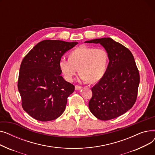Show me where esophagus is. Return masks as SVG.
I'll return each instance as SVG.
<instances>
[{"mask_svg": "<svg viewBox=\"0 0 155 155\" xmlns=\"http://www.w3.org/2000/svg\"><path fill=\"white\" fill-rule=\"evenodd\" d=\"M82 86H80V85H76L75 86V90H80V89H81L82 88Z\"/></svg>", "mask_w": 155, "mask_h": 155, "instance_id": "34e87169", "label": "esophagus"}]
</instances>
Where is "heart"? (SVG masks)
<instances>
[{
	"instance_id": "1",
	"label": "heart",
	"mask_w": 155,
	"mask_h": 155,
	"mask_svg": "<svg viewBox=\"0 0 155 155\" xmlns=\"http://www.w3.org/2000/svg\"><path fill=\"white\" fill-rule=\"evenodd\" d=\"M109 60V53L105 49L82 45L71 51L69 58H61L59 67L64 79L68 82L73 80L78 70L81 79L94 83L103 77Z\"/></svg>"
}]
</instances>
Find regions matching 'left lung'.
Listing matches in <instances>:
<instances>
[{
    "mask_svg": "<svg viewBox=\"0 0 155 155\" xmlns=\"http://www.w3.org/2000/svg\"><path fill=\"white\" fill-rule=\"evenodd\" d=\"M85 43H100L109 55L106 71L92 88L89 109L94 116L102 120L124 114L136 101L140 80L133 54L126 47L110 38Z\"/></svg>",
    "mask_w": 155,
    "mask_h": 155,
    "instance_id": "obj_1",
    "label": "left lung"
}]
</instances>
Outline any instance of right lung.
<instances>
[{"label":"right lung","instance_id":"obj_1","mask_svg":"<svg viewBox=\"0 0 155 155\" xmlns=\"http://www.w3.org/2000/svg\"><path fill=\"white\" fill-rule=\"evenodd\" d=\"M77 42L46 39L38 43L23 58L18 87L22 107L40 121H50L64 111L75 86L60 75L59 61Z\"/></svg>","mask_w":155,"mask_h":155}]
</instances>
